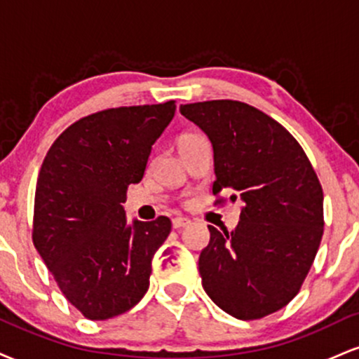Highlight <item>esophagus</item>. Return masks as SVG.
Masks as SVG:
<instances>
[{
	"mask_svg": "<svg viewBox=\"0 0 359 359\" xmlns=\"http://www.w3.org/2000/svg\"><path fill=\"white\" fill-rule=\"evenodd\" d=\"M189 224H191V221H189L187 217H175V219L172 221V226H174L175 229H180V228H187Z\"/></svg>",
	"mask_w": 359,
	"mask_h": 359,
	"instance_id": "esophagus-1",
	"label": "esophagus"
}]
</instances>
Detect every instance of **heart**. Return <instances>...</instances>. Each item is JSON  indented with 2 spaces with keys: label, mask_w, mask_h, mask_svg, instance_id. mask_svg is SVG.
<instances>
[{
  "label": "heart",
  "mask_w": 359,
  "mask_h": 359,
  "mask_svg": "<svg viewBox=\"0 0 359 359\" xmlns=\"http://www.w3.org/2000/svg\"><path fill=\"white\" fill-rule=\"evenodd\" d=\"M197 138H201L199 135H192V133L182 135V137L179 138V142H177V145H184V143H189V142H192V140H197Z\"/></svg>",
  "instance_id": "heart-1"
}]
</instances>
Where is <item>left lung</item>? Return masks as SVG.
<instances>
[{"label": "left lung", "instance_id": "obj_1", "mask_svg": "<svg viewBox=\"0 0 359 359\" xmlns=\"http://www.w3.org/2000/svg\"><path fill=\"white\" fill-rule=\"evenodd\" d=\"M180 113L211 140L214 196L229 191V199L243 201L234 231L209 226L211 240L199 257L205 294L236 319L273 314L297 295L319 250V179L297 140L246 102H192Z\"/></svg>", "mask_w": 359, "mask_h": 359}]
</instances>
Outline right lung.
Instances as JSON below:
<instances>
[{
  "label": "right lung",
  "instance_id": "right-lung-1",
  "mask_svg": "<svg viewBox=\"0 0 359 359\" xmlns=\"http://www.w3.org/2000/svg\"><path fill=\"white\" fill-rule=\"evenodd\" d=\"M174 114L175 101L89 114L43 158L32 238L62 294L90 320L130 311L150 285L151 259L172 222L128 224L123 203Z\"/></svg>",
  "mask_w": 359,
  "mask_h": 359
}]
</instances>
